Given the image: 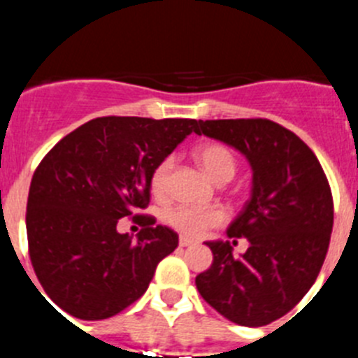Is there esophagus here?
<instances>
[{
    "label": "esophagus",
    "instance_id": "34e87169",
    "mask_svg": "<svg viewBox=\"0 0 358 358\" xmlns=\"http://www.w3.org/2000/svg\"><path fill=\"white\" fill-rule=\"evenodd\" d=\"M192 244H194V241L189 239V237H185V235H182V237H180V246H182V248L192 246Z\"/></svg>",
    "mask_w": 358,
    "mask_h": 358
}]
</instances>
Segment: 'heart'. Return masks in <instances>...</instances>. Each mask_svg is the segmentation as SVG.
Masks as SVG:
<instances>
[{
	"label": "heart",
	"instance_id": "heart-1",
	"mask_svg": "<svg viewBox=\"0 0 358 358\" xmlns=\"http://www.w3.org/2000/svg\"><path fill=\"white\" fill-rule=\"evenodd\" d=\"M196 160L203 167V171L207 173L208 178L215 183H227L234 178L237 171V159L234 151L224 144L208 143L203 144L196 150ZM175 166V157H166L155 166L151 173L150 185L151 191L157 196H162L167 189V180ZM227 219L223 208L210 207V208H198L191 205H176L166 212V221L169 227L182 231L191 237H199L210 228L219 227Z\"/></svg>",
	"mask_w": 358,
	"mask_h": 358
}]
</instances>
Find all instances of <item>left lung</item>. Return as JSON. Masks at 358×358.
Masks as SVG:
<instances>
[{"instance_id": "8db88e82", "label": "left lung", "mask_w": 358, "mask_h": 358, "mask_svg": "<svg viewBox=\"0 0 358 358\" xmlns=\"http://www.w3.org/2000/svg\"><path fill=\"white\" fill-rule=\"evenodd\" d=\"M198 135L239 150L253 171L251 198L231 221L230 241H208L212 266L196 276L201 298L231 323L264 327L299 303L315 282L334 227L328 180L314 151L269 119L199 121ZM237 244V241H234Z\"/></svg>"}]
</instances>
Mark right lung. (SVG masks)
Returning <instances> with one entry per match:
<instances>
[{
	"label": "right lung",
	"instance_id": "right-lung-1",
	"mask_svg": "<svg viewBox=\"0 0 358 358\" xmlns=\"http://www.w3.org/2000/svg\"><path fill=\"white\" fill-rule=\"evenodd\" d=\"M198 130L196 119L96 117L55 144L35 169L27 205L34 271L55 303L78 320H107L146 292L178 235L151 215L137 240L121 217L150 203L157 164Z\"/></svg>",
	"mask_w": 358,
	"mask_h": 358
}]
</instances>
